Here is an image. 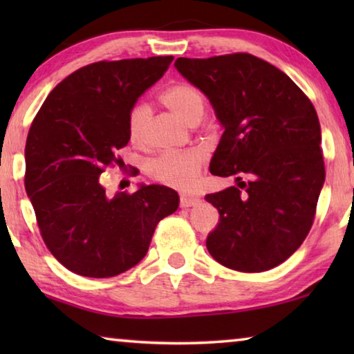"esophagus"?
Masks as SVG:
<instances>
[{"instance_id":"34e87169","label":"esophagus","mask_w":354,"mask_h":354,"mask_svg":"<svg viewBox=\"0 0 354 354\" xmlns=\"http://www.w3.org/2000/svg\"><path fill=\"white\" fill-rule=\"evenodd\" d=\"M198 203V198H194V196H187V195H181L179 198V206L181 207H190Z\"/></svg>"}]
</instances>
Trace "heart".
<instances>
[{"label":"heart","mask_w":354,"mask_h":354,"mask_svg":"<svg viewBox=\"0 0 354 354\" xmlns=\"http://www.w3.org/2000/svg\"><path fill=\"white\" fill-rule=\"evenodd\" d=\"M160 101L190 124L198 123L206 109L205 93L189 82L173 84L160 95ZM149 115H151V109L145 103L136 104L129 111L128 134L134 145H143L145 142ZM205 160L206 154L201 148L162 153L148 164V175L159 184L176 189H189L198 179Z\"/></svg>","instance_id":"b5f03b06"}]
</instances>
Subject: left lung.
Returning <instances> with one entry per match:
<instances>
[{"label": "left lung", "instance_id": "obj_1", "mask_svg": "<svg viewBox=\"0 0 354 354\" xmlns=\"http://www.w3.org/2000/svg\"><path fill=\"white\" fill-rule=\"evenodd\" d=\"M175 67L225 128L209 170L237 181L206 195L220 214L209 253L237 272L270 270L309 234L325 183L314 106L284 71L248 53L178 57Z\"/></svg>", "mask_w": 354, "mask_h": 354}]
</instances>
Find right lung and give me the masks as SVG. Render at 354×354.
<instances>
[{"label": "right lung", "mask_w": 354, "mask_h": 354, "mask_svg": "<svg viewBox=\"0 0 354 354\" xmlns=\"http://www.w3.org/2000/svg\"><path fill=\"white\" fill-rule=\"evenodd\" d=\"M173 56L88 64L48 95L29 128L25 187L46 248L70 272L111 278L145 257L156 226L178 209L165 185L109 195L106 169H124L128 115ZM137 175V170L133 171Z\"/></svg>", "instance_id": "obj_1"}]
</instances>
